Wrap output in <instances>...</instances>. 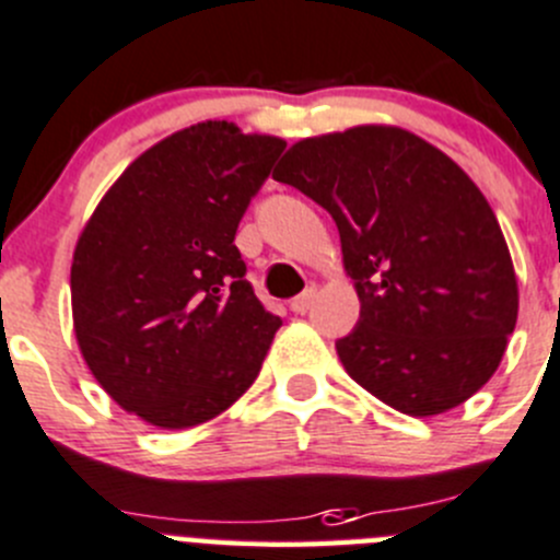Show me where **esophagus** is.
I'll use <instances>...</instances> for the list:
<instances>
[{
  "label": "esophagus",
  "instance_id": "34e87169",
  "mask_svg": "<svg viewBox=\"0 0 560 560\" xmlns=\"http://www.w3.org/2000/svg\"><path fill=\"white\" fill-rule=\"evenodd\" d=\"M314 298H317V290H314V287H308V290H303L301 295H298L295 301L290 303V308H292V312H295V314H306L308 308H312Z\"/></svg>",
  "mask_w": 560,
  "mask_h": 560
}]
</instances>
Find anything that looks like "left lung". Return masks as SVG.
<instances>
[{
	"label": "left lung",
	"mask_w": 560,
	"mask_h": 560,
	"mask_svg": "<svg viewBox=\"0 0 560 560\" xmlns=\"http://www.w3.org/2000/svg\"><path fill=\"white\" fill-rule=\"evenodd\" d=\"M273 180L334 215L361 301L336 352L361 388L427 418L495 374L517 325V276L463 166L405 128L355 125L292 144Z\"/></svg>",
	"instance_id": "obj_1"
}]
</instances>
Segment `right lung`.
Returning <instances> with one entry per match:
<instances>
[{"instance_id":"right-lung-1","label":"right lung","mask_w":560,"mask_h":560,"mask_svg":"<svg viewBox=\"0 0 560 560\" xmlns=\"http://www.w3.org/2000/svg\"><path fill=\"white\" fill-rule=\"evenodd\" d=\"M284 148L197 122L144 150L86 219L73 334L92 377L144 424L191 430L257 380L281 317L254 295L235 232Z\"/></svg>"}]
</instances>
